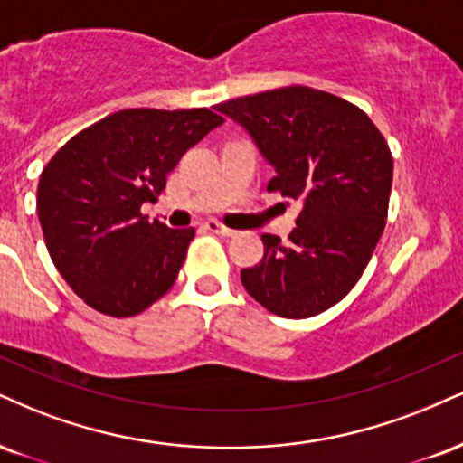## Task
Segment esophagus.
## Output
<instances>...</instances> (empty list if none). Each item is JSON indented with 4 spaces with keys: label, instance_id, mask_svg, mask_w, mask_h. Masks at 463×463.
Returning <instances> with one entry per match:
<instances>
[{
    "label": "esophagus",
    "instance_id": "34e87169",
    "mask_svg": "<svg viewBox=\"0 0 463 463\" xmlns=\"http://www.w3.org/2000/svg\"><path fill=\"white\" fill-rule=\"evenodd\" d=\"M204 228L211 232H215V235H222V237H235L237 231H232V228H226L224 224H220V222L215 220H209L207 224H204Z\"/></svg>",
    "mask_w": 463,
    "mask_h": 463
}]
</instances>
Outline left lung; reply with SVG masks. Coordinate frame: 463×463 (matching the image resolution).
I'll return each instance as SVG.
<instances>
[{
    "label": "left lung",
    "mask_w": 463,
    "mask_h": 463,
    "mask_svg": "<svg viewBox=\"0 0 463 463\" xmlns=\"http://www.w3.org/2000/svg\"><path fill=\"white\" fill-rule=\"evenodd\" d=\"M241 125L276 170L267 189L302 200L291 241L263 235L246 291L287 319L319 315L352 291L386 226L392 155L355 105L306 86L215 105Z\"/></svg>",
    "instance_id": "obj_1"
}]
</instances>
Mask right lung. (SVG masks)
I'll return each instance as SVG.
<instances>
[{"label":"right lung","instance_id":"add662e5","mask_svg":"<svg viewBox=\"0 0 463 463\" xmlns=\"http://www.w3.org/2000/svg\"><path fill=\"white\" fill-rule=\"evenodd\" d=\"M224 118L200 109H122L71 137L38 181L36 213L53 265L103 315L146 310L175 285L194 228L140 213L187 148Z\"/></svg>","mask_w":463,"mask_h":463}]
</instances>
